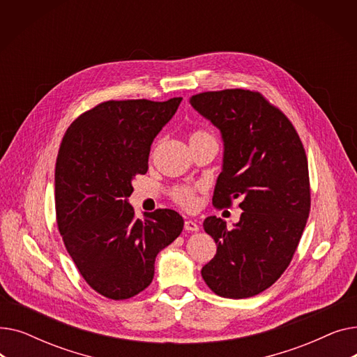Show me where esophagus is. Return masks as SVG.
<instances>
[{
  "label": "esophagus",
  "mask_w": 357,
  "mask_h": 357,
  "mask_svg": "<svg viewBox=\"0 0 357 357\" xmlns=\"http://www.w3.org/2000/svg\"><path fill=\"white\" fill-rule=\"evenodd\" d=\"M183 229L186 231H198L199 230V226L197 224V221H192V220H186L185 224H183Z\"/></svg>",
  "instance_id": "obj_1"
}]
</instances>
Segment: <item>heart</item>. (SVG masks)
I'll list each match as a JSON object with an SVG mask.
<instances>
[{
	"instance_id": "b5f03b06",
	"label": "heart",
	"mask_w": 357,
	"mask_h": 357,
	"mask_svg": "<svg viewBox=\"0 0 357 357\" xmlns=\"http://www.w3.org/2000/svg\"><path fill=\"white\" fill-rule=\"evenodd\" d=\"M214 139L210 133L204 130H197L192 131L190 135V143H195V142H201V140H211ZM197 188H190V186H179L174 191V199L182 205L183 208H188V210H194L198 204V198L195 194Z\"/></svg>"
}]
</instances>
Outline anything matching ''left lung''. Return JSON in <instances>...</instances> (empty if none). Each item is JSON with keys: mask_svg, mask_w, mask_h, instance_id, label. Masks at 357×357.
Masks as SVG:
<instances>
[{"mask_svg": "<svg viewBox=\"0 0 357 357\" xmlns=\"http://www.w3.org/2000/svg\"><path fill=\"white\" fill-rule=\"evenodd\" d=\"M191 105L210 120L224 143L222 171L213 204L241 198L231 230L215 215L204 220L217 253L201 271L224 298H249L273 285L291 264L310 215V178L304 146L282 111L259 92H202Z\"/></svg>", "mask_w": 357, "mask_h": 357, "instance_id": "obj_1", "label": "left lung"}]
</instances>
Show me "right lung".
Instances as JSON below:
<instances>
[{
	"mask_svg": "<svg viewBox=\"0 0 357 357\" xmlns=\"http://www.w3.org/2000/svg\"><path fill=\"white\" fill-rule=\"evenodd\" d=\"M182 98L105 101L75 120L54 169V205L65 248L86 284L109 299L146 289L158 253L181 234L174 210L135 217L133 179L149 169L155 137Z\"/></svg>",
	"mask_w": 357,
	"mask_h": 357,
	"instance_id": "add662e5",
	"label": "right lung"
}]
</instances>
